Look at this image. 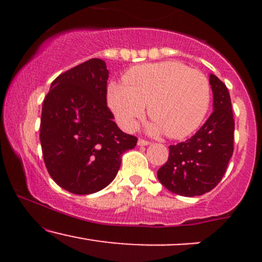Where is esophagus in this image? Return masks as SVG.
Returning <instances> with one entry per match:
<instances>
[{
  "mask_svg": "<svg viewBox=\"0 0 262 262\" xmlns=\"http://www.w3.org/2000/svg\"><path fill=\"white\" fill-rule=\"evenodd\" d=\"M149 141L148 140H145V139H141V138H140V139L139 140H138V145H140V146H146V145H149Z\"/></svg>",
  "mask_w": 262,
  "mask_h": 262,
  "instance_id": "esophagus-1",
  "label": "esophagus"
}]
</instances>
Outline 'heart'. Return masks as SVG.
<instances>
[{
	"mask_svg": "<svg viewBox=\"0 0 262 262\" xmlns=\"http://www.w3.org/2000/svg\"><path fill=\"white\" fill-rule=\"evenodd\" d=\"M124 85L108 86V104L125 130H133L145 106L150 129L172 139L193 133L208 113L212 90L203 73L179 61L138 65L123 76Z\"/></svg>",
	"mask_w": 262,
	"mask_h": 262,
	"instance_id": "heart-1",
	"label": "heart"
}]
</instances>
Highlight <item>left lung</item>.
<instances>
[{"mask_svg":"<svg viewBox=\"0 0 262 262\" xmlns=\"http://www.w3.org/2000/svg\"><path fill=\"white\" fill-rule=\"evenodd\" d=\"M213 113L193 137L170 145L169 159L158 179L172 193L201 196L212 191L227 171L234 150V123L230 95L215 75H209Z\"/></svg>","mask_w":262,"mask_h":262,"instance_id":"8db88e82","label":"left lung"}]
</instances>
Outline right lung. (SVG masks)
Returning <instances> with one entry per match:
<instances>
[{"instance_id": "right-lung-1", "label": "right lung", "mask_w": 262, "mask_h": 262, "mask_svg": "<svg viewBox=\"0 0 262 262\" xmlns=\"http://www.w3.org/2000/svg\"><path fill=\"white\" fill-rule=\"evenodd\" d=\"M108 70L90 59L59 75L43 102L40 144L48 172L75 194L101 191L113 181L122 155L137 145L107 107Z\"/></svg>"}]
</instances>
